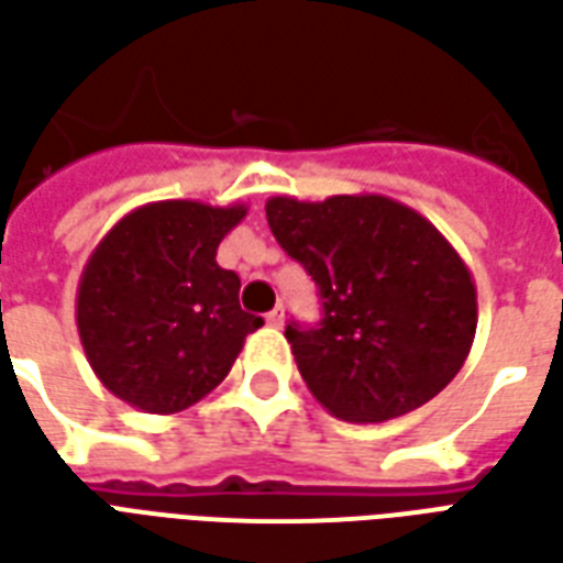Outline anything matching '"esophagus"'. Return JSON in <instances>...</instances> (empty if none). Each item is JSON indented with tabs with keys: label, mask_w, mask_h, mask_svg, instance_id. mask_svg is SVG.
<instances>
[{
	"label": "esophagus",
	"mask_w": 563,
	"mask_h": 563,
	"mask_svg": "<svg viewBox=\"0 0 563 563\" xmlns=\"http://www.w3.org/2000/svg\"><path fill=\"white\" fill-rule=\"evenodd\" d=\"M265 322H268L271 329H280V325H283V307H274L268 317H265Z\"/></svg>",
	"instance_id": "34e87169"
}]
</instances>
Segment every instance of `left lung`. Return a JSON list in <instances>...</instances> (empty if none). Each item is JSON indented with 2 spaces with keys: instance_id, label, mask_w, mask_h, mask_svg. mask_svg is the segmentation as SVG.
Segmentation results:
<instances>
[{
  "instance_id": "left-lung-1",
  "label": "left lung",
  "mask_w": 563,
  "mask_h": 563,
  "mask_svg": "<svg viewBox=\"0 0 563 563\" xmlns=\"http://www.w3.org/2000/svg\"><path fill=\"white\" fill-rule=\"evenodd\" d=\"M277 244L317 280L322 319L286 325L307 389L346 422H386L446 389L476 334L471 268L422 213L374 192L265 201Z\"/></svg>"
}]
</instances>
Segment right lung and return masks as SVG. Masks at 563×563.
<instances>
[{
	"instance_id": "right-lung-1",
	"label": "right lung",
	"mask_w": 563,
	"mask_h": 563,
	"mask_svg": "<svg viewBox=\"0 0 563 563\" xmlns=\"http://www.w3.org/2000/svg\"><path fill=\"white\" fill-rule=\"evenodd\" d=\"M246 205L153 201L104 234L78 283V334L102 386L144 413H180L220 386L262 317L217 246Z\"/></svg>"
}]
</instances>
